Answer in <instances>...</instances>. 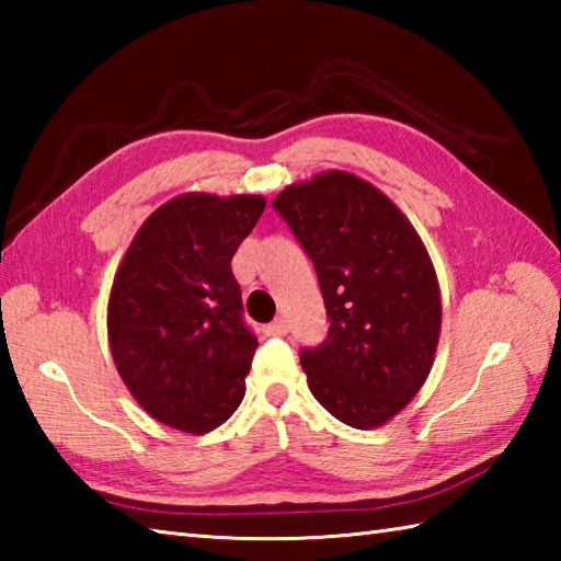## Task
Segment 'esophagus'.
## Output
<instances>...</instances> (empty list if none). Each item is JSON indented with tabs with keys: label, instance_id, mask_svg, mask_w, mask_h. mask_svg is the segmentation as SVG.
Masks as SVG:
<instances>
[{
	"label": "esophagus",
	"instance_id": "1",
	"mask_svg": "<svg viewBox=\"0 0 561 561\" xmlns=\"http://www.w3.org/2000/svg\"><path fill=\"white\" fill-rule=\"evenodd\" d=\"M287 332H289V320L284 316H279L277 320H274V323L267 325V335L279 337V335H287Z\"/></svg>",
	"mask_w": 561,
	"mask_h": 561
}]
</instances>
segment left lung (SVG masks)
<instances>
[{"label":"left lung","mask_w":561,"mask_h":561,"mask_svg":"<svg viewBox=\"0 0 561 561\" xmlns=\"http://www.w3.org/2000/svg\"><path fill=\"white\" fill-rule=\"evenodd\" d=\"M272 207L311 257L328 337L301 350L308 388L354 428L392 420L432 371L440 294L422 238L392 202L352 173L291 185Z\"/></svg>","instance_id":"obj_1"}]
</instances>
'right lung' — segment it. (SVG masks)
Masks as SVG:
<instances>
[{"label":"right lung","mask_w":561,"mask_h":561,"mask_svg":"<svg viewBox=\"0 0 561 561\" xmlns=\"http://www.w3.org/2000/svg\"><path fill=\"white\" fill-rule=\"evenodd\" d=\"M265 211L255 195L190 193L141 224L115 274L108 337L117 374L153 420L207 434L236 412L257 337L231 257Z\"/></svg>","instance_id":"add662e5"}]
</instances>
